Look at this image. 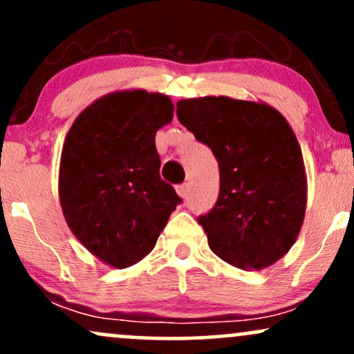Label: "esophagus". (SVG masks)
<instances>
[{"mask_svg":"<svg viewBox=\"0 0 354 354\" xmlns=\"http://www.w3.org/2000/svg\"><path fill=\"white\" fill-rule=\"evenodd\" d=\"M176 193L180 194L181 198H186V196H188V186H186V185L176 186Z\"/></svg>","mask_w":354,"mask_h":354,"instance_id":"esophagus-1","label":"esophagus"}]
</instances>
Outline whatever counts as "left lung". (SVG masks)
<instances>
[{
  "label": "left lung",
  "instance_id": "1",
  "mask_svg": "<svg viewBox=\"0 0 354 354\" xmlns=\"http://www.w3.org/2000/svg\"><path fill=\"white\" fill-rule=\"evenodd\" d=\"M178 120L219 166L214 208L198 218L214 254L245 271L274 265L295 245L308 201L301 148L278 109L230 96L180 100Z\"/></svg>",
  "mask_w": 354,
  "mask_h": 354
}]
</instances>
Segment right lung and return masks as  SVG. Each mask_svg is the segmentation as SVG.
Wrapping results in <instances>:
<instances>
[{"label":"right lung","mask_w":354,"mask_h":354,"mask_svg":"<svg viewBox=\"0 0 354 354\" xmlns=\"http://www.w3.org/2000/svg\"><path fill=\"white\" fill-rule=\"evenodd\" d=\"M169 96L120 89L73 121L59 160L58 194L71 233L104 265H136L153 251L180 203L160 176L154 145L173 121Z\"/></svg>","instance_id":"obj_1"}]
</instances>
